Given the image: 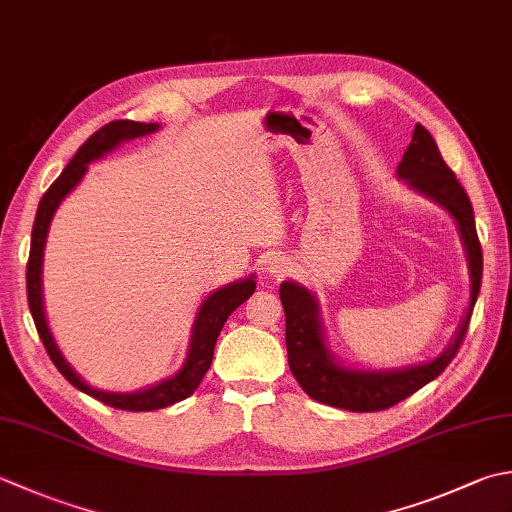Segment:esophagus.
Listing matches in <instances>:
<instances>
[{
    "mask_svg": "<svg viewBox=\"0 0 512 512\" xmlns=\"http://www.w3.org/2000/svg\"><path fill=\"white\" fill-rule=\"evenodd\" d=\"M288 270H290V259L282 253H275V255L266 257L264 264H262V273L266 277H273V279L288 275Z\"/></svg>",
    "mask_w": 512,
    "mask_h": 512,
    "instance_id": "esophagus-1",
    "label": "esophagus"
}]
</instances>
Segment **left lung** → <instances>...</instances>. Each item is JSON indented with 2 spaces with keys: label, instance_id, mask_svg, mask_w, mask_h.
<instances>
[{
  "label": "left lung",
  "instance_id": "left-lung-1",
  "mask_svg": "<svg viewBox=\"0 0 512 512\" xmlns=\"http://www.w3.org/2000/svg\"><path fill=\"white\" fill-rule=\"evenodd\" d=\"M397 179L406 182V186L415 190L417 195L442 206L455 219L470 277L468 306L450 344L435 359L386 370L353 368L346 366L330 350L322 310H319L313 290L293 282V279L282 282L279 299H282L286 313V350L290 373L295 375L299 386L315 402L344 408L350 413H373V410L395 406L442 375L464 342L470 313H473L479 286H482V246H479L477 239L473 206H470L466 190L457 182L455 173L446 166L444 157L439 155L433 135L422 124H417L413 130V139H410L404 159L397 166Z\"/></svg>",
  "mask_w": 512,
  "mask_h": 512
}]
</instances>
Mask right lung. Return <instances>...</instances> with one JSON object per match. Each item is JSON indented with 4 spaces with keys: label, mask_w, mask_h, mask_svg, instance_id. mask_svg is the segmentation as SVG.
I'll return each mask as SVG.
<instances>
[{
    "label": "right lung",
    "mask_w": 512,
    "mask_h": 512,
    "mask_svg": "<svg viewBox=\"0 0 512 512\" xmlns=\"http://www.w3.org/2000/svg\"><path fill=\"white\" fill-rule=\"evenodd\" d=\"M155 130H159V124L117 119V122L106 124L104 128H99L93 137L86 139V144L77 150L75 157L70 159V164L62 170V175L55 179L53 186L46 190L42 202L37 206L33 237H30L28 266H26V290H28L30 315L35 319L37 333H39V339L44 342L46 353L50 359H53V364L57 366L59 373H62L77 390H82V393L99 399L102 404L122 408V410H135V413L166 408L170 404L182 402V399L195 393L197 386L202 384V377L206 375V370L210 368V362H213V350L217 344V337L226 324V319L235 308L242 306L246 299L255 293V286H257L255 275H248L246 279H237V282H230L222 288L213 290V293L204 299L195 315L193 330H190L188 353L182 368H179L175 375H170L162 379V382H157L148 388H139V390H133V393H113V390L95 388L90 386L62 355V350H59L46 322L44 290H42L44 248H46L50 222H53L59 204L73 193L77 184L82 182L84 175L88 173V164H93L104 155L113 153L119 144L150 135L155 133Z\"/></svg>",
    "instance_id": "add662e5"
}]
</instances>
